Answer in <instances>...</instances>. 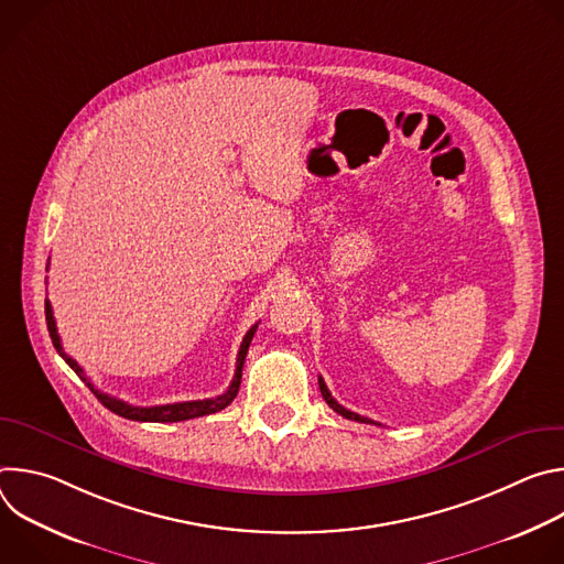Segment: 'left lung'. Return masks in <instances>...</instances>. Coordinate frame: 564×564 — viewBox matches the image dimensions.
Returning a JSON list of instances; mask_svg holds the SVG:
<instances>
[{
    "label": "left lung",
    "instance_id": "8db88e82",
    "mask_svg": "<svg viewBox=\"0 0 564 564\" xmlns=\"http://www.w3.org/2000/svg\"><path fill=\"white\" fill-rule=\"evenodd\" d=\"M318 388H321V394H324V399L328 401V406L335 411V413H339L341 417H346V420H355V422H364V424H375L372 420H368V417H361V415H357V413H352V411H348V409H344L339 401L330 394V390H328V386L324 383V379L318 377Z\"/></svg>",
    "mask_w": 564,
    "mask_h": 564
}]
</instances>
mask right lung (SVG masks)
Here are the masks:
<instances>
[{
	"label": "right lung",
	"instance_id": "right-lung-1",
	"mask_svg": "<svg viewBox=\"0 0 564 564\" xmlns=\"http://www.w3.org/2000/svg\"><path fill=\"white\" fill-rule=\"evenodd\" d=\"M46 326H48V335H51V341L57 350V355L75 370V375L83 379L91 392L98 397L100 404L105 409H109L111 413L124 417V420H135V422H185V420H194V417H203V415H212V413H218L223 411L225 406H229L236 392H238V386H240V375H243V364H246V355L250 350V344H252V337L257 333L259 326H252L248 330V335L243 337V344H240V350H238V357H236V372H234V379L229 383V388L218 394V397H212V399H196V401H178V404H165V406H131L127 404V401L118 399V397H111L102 390H98L87 377H85V370L77 366L75 359H70L64 348H62V341H59V335H57V326H55V316H53V307L51 303L46 301Z\"/></svg>",
	"mask_w": 564,
	"mask_h": 564
}]
</instances>
